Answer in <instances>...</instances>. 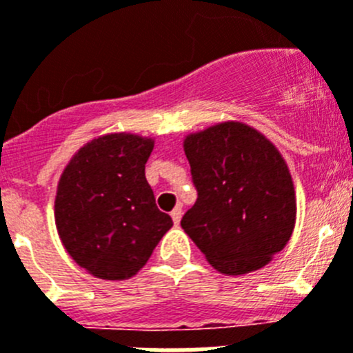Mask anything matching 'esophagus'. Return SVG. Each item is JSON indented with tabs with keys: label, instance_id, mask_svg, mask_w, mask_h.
I'll return each instance as SVG.
<instances>
[{
	"label": "esophagus",
	"instance_id": "1",
	"mask_svg": "<svg viewBox=\"0 0 353 353\" xmlns=\"http://www.w3.org/2000/svg\"><path fill=\"white\" fill-rule=\"evenodd\" d=\"M170 216H172V220H174V223H179L181 222V216H183V210H181V206H177V208H174L172 210V213H170Z\"/></svg>",
	"mask_w": 353,
	"mask_h": 353
}]
</instances>
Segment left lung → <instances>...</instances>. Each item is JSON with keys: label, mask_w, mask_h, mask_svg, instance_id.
<instances>
[{"label": "left lung", "mask_w": 353, "mask_h": 353, "mask_svg": "<svg viewBox=\"0 0 353 353\" xmlns=\"http://www.w3.org/2000/svg\"><path fill=\"white\" fill-rule=\"evenodd\" d=\"M183 147L199 197L181 228L220 274L243 275L268 265L296 220L295 186L283 154L238 121L186 134Z\"/></svg>", "instance_id": "obj_1"}]
</instances>
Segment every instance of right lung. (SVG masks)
<instances>
[{"mask_svg":"<svg viewBox=\"0 0 353 353\" xmlns=\"http://www.w3.org/2000/svg\"><path fill=\"white\" fill-rule=\"evenodd\" d=\"M152 149L151 137L108 133L85 143L63 168L54 199L57 231L67 254L94 277L137 275L172 228L145 179Z\"/></svg>","mask_w":353,"mask_h":353,"instance_id":"add662e5","label":"right lung"}]
</instances>
